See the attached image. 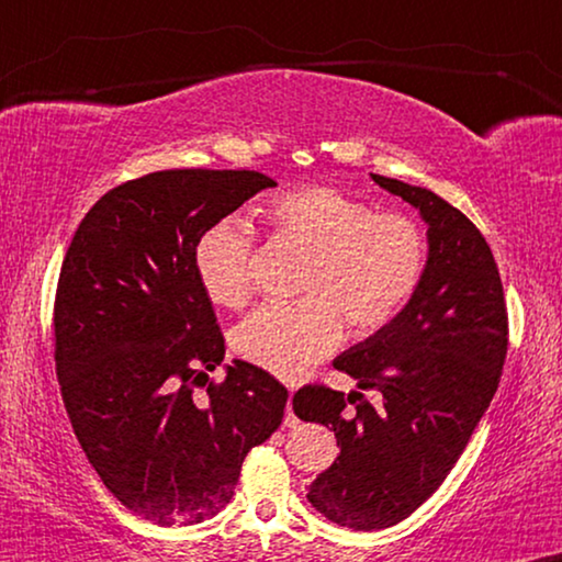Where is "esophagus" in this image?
<instances>
[{
    "label": "esophagus",
    "instance_id": "esophagus-1",
    "mask_svg": "<svg viewBox=\"0 0 562 562\" xmlns=\"http://www.w3.org/2000/svg\"><path fill=\"white\" fill-rule=\"evenodd\" d=\"M300 424V418H296L294 411H292V394H289V402H286V415H283V426L286 428H294Z\"/></svg>",
    "mask_w": 562,
    "mask_h": 562
}]
</instances>
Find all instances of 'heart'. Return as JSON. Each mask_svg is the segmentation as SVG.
<instances>
[{"instance_id":"1","label":"heart","mask_w":562,"mask_h":562,"mask_svg":"<svg viewBox=\"0 0 562 562\" xmlns=\"http://www.w3.org/2000/svg\"><path fill=\"white\" fill-rule=\"evenodd\" d=\"M266 217L281 241L310 252L296 305H262L231 331L236 355L281 379H300L349 334L384 328L407 305L426 270V234L413 217L375 213L334 187L286 191ZM194 270L215 305L239 310L252 296V234L217 221L194 244Z\"/></svg>"}]
</instances>
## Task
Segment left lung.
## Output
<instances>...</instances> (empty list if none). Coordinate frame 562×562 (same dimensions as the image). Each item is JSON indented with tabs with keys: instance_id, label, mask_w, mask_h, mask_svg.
Segmentation results:
<instances>
[{
	"instance_id": "8db88e82",
	"label": "left lung",
	"mask_w": 562,
	"mask_h": 562,
	"mask_svg": "<svg viewBox=\"0 0 562 562\" xmlns=\"http://www.w3.org/2000/svg\"><path fill=\"white\" fill-rule=\"evenodd\" d=\"M371 176L428 226L426 270L411 302L334 360L384 400L375 407L360 392L345 397L323 384L294 394V413L334 428L341 447L310 484V505L355 531L389 529L439 490L490 407L507 355L503 281L481 231L434 191Z\"/></svg>"
}]
</instances>
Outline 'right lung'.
I'll use <instances>...</instances> for the list:
<instances>
[{"label": "right lung", "instance_id": "add662e5", "mask_svg": "<svg viewBox=\"0 0 562 562\" xmlns=\"http://www.w3.org/2000/svg\"><path fill=\"white\" fill-rule=\"evenodd\" d=\"M257 170H157L110 189L72 236L55 296V362L102 484L160 526L213 518L283 420L286 386L226 355L194 244L257 191ZM205 394L195 397V389Z\"/></svg>", "mask_w": 562, "mask_h": 562}]
</instances>
